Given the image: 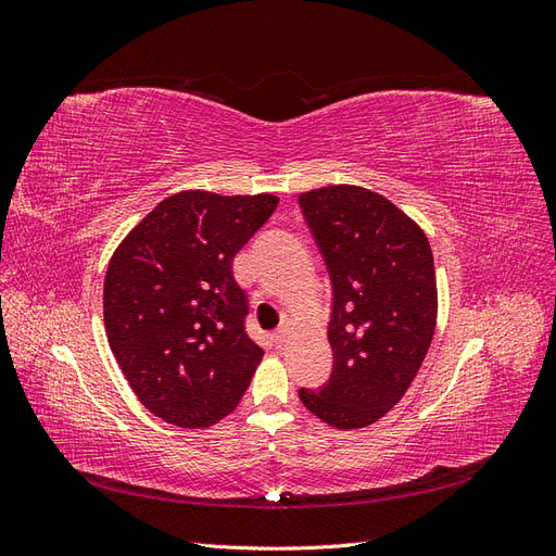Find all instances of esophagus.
Here are the masks:
<instances>
[{
	"mask_svg": "<svg viewBox=\"0 0 556 556\" xmlns=\"http://www.w3.org/2000/svg\"><path fill=\"white\" fill-rule=\"evenodd\" d=\"M271 341H274V345L276 348H280V345H285V341H288V329H278L276 333H271Z\"/></svg>",
	"mask_w": 556,
	"mask_h": 556,
	"instance_id": "esophagus-1",
	"label": "esophagus"
}]
</instances>
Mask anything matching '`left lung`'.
Masks as SVG:
<instances>
[{
  "label": "left lung",
  "instance_id": "obj_1",
  "mask_svg": "<svg viewBox=\"0 0 556 556\" xmlns=\"http://www.w3.org/2000/svg\"><path fill=\"white\" fill-rule=\"evenodd\" d=\"M299 208L331 278L329 380L299 399L336 429L374 425L406 394L433 339L435 271L425 231L392 201L329 185Z\"/></svg>",
  "mask_w": 556,
  "mask_h": 556
}]
</instances>
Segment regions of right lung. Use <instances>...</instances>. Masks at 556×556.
Masks as SVG:
<instances>
[{
	"label": "right lung",
	"instance_id": "obj_1",
	"mask_svg": "<svg viewBox=\"0 0 556 556\" xmlns=\"http://www.w3.org/2000/svg\"><path fill=\"white\" fill-rule=\"evenodd\" d=\"M278 197H166L113 252L104 280L109 345L143 406L204 429L239 406L264 350L245 333L237 252Z\"/></svg>",
	"mask_w": 556,
	"mask_h": 556
}]
</instances>
